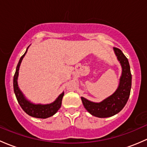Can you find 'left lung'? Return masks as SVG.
Returning <instances> with one entry per match:
<instances>
[{
    "mask_svg": "<svg viewBox=\"0 0 147 147\" xmlns=\"http://www.w3.org/2000/svg\"><path fill=\"white\" fill-rule=\"evenodd\" d=\"M113 49L122 68L118 88L111 96L100 102H91L81 97L85 108L92 115L98 117H109L118 113L125 106L130 95L131 74L129 61L120 49L117 47Z\"/></svg>",
    "mask_w": 147,
    "mask_h": 147,
    "instance_id": "obj_1",
    "label": "left lung"
}]
</instances>
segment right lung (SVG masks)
Segmentation results:
<instances>
[{"mask_svg":"<svg viewBox=\"0 0 147 147\" xmlns=\"http://www.w3.org/2000/svg\"><path fill=\"white\" fill-rule=\"evenodd\" d=\"M28 47L27 48V50L25 54L20 59L19 62H18L17 67H16V73H15L14 77H13V88H14L15 94H16L18 103L20 104L22 110L27 114L29 115L30 116H32V117H37V118H47V117L54 115L58 111L59 109L61 107V101H62V98L64 93H62L61 94H60L54 102H53L52 103L47 104V105H41V104L35 105V104H32L30 101H28V100H26V98L24 97L22 92L20 91L19 87H18V77L21 61H22V59H23L25 54L28 51Z\"/></svg>","mask_w":147,"mask_h":147,"instance_id":"obj_1","label":"right lung"}]
</instances>
